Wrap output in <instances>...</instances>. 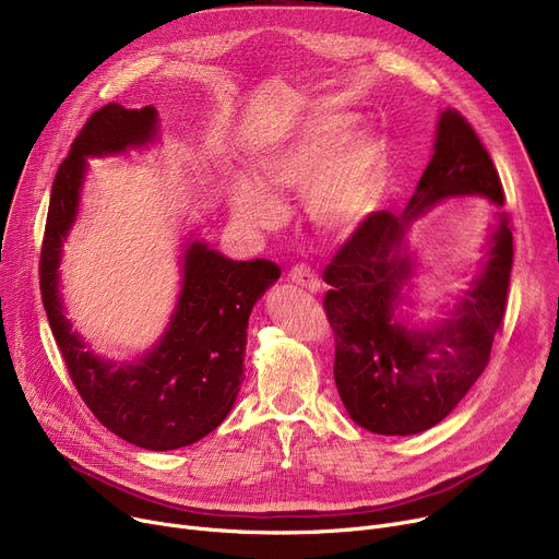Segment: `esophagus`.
<instances>
[{
  "mask_svg": "<svg viewBox=\"0 0 559 559\" xmlns=\"http://www.w3.org/2000/svg\"><path fill=\"white\" fill-rule=\"evenodd\" d=\"M287 278L295 285L306 287L308 292H319L321 289V283H319L317 274L308 267V264H295V267L287 272Z\"/></svg>",
  "mask_w": 559,
  "mask_h": 559,
  "instance_id": "34e87169",
  "label": "esophagus"
}]
</instances>
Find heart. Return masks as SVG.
Wrapping results in <instances>:
<instances>
[{"label": "heart", "mask_w": 559, "mask_h": 559, "mask_svg": "<svg viewBox=\"0 0 559 559\" xmlns=\"http://www.w3.org/2000/svg\"><path fill=\"white\" fill-rule=\"evenodd\" d=\"M348 112L317 115L255 156V179H235L230 209L245 226L276 228L285 209L278 197L308 190L310 219L329 235L358 228L383 190L388 150L378 133L354 129Z\"/></svg>", "instance_id": "obj_1"}]
</instances>
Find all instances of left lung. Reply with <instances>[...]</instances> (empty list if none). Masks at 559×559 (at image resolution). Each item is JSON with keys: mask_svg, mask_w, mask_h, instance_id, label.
Returning a JSON list of instances; mask_svg holds the SVG:
<instances>
[{"mask_svg": "<svg viewBox=\"0 0 559 559\" xmlns=\"http://www.w3.org/2000/svg\"><path fill=\"white\" fill-rule=\"evenodd\" d=\"M483 194L506 203L501 176L478 133L449 108L439 115L435 154L401 215L371 213L326 264L324 310L335 333V385L350 419L378 435H415L442 421L485 371L501 329L512 272V219L498 213L485 272L453 312L424 331L394 321L413 274L405 230L432 203Z\"/></svg>", "mask_w": 559, "mask_h": 559, "instance_id": "obj_1", "label": "left lung"}]
</instances>
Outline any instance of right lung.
<instances>
[{
  "instance_id": "1",
  "label": "right lung",
  "mask_w": 559,
  "mask_h": 559,
  "mask_svg": "<svg viewBox=\"0 0 559 559\" xmlns=\"http://www.w3.org/2000/svg\"><path fill=\"white\" fill-rule=\"evenodd\" d=\"M154 106L106 104L87 117L56 171L40 251L43 306L70 378L91 413L117 437L146 451L199 442L230 413L245 380L247 326L253 304L274 285L272 260H228L192 242L183 255V289L165 337L135 365L83 350L58 297L61 247L79 209L87 156L122 154L156 135Z\"/></svg>"
}]
</instances>
